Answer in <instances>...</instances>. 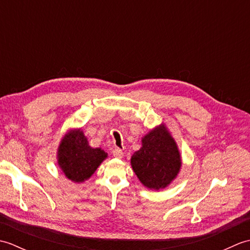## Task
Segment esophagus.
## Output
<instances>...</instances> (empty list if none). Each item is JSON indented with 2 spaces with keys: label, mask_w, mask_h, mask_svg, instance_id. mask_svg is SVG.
Returning <instances> with one entry per match:
<instances>
[{
  "label": "esophagus",
  "mask_w": 250,
  "mask_h": 250,
  "mask_svg": "<svg viewBox=\"0 0 250 250\" xmlns=\"http://www.w3.org/2000/svg\"><path fill=\"white\" fill-rule=\"evenodd\" d=\"M113 155H114L115 158L121 159L122 157H124V152H122V150L120 149V148H115V149L113 150Z\"/></svg>",
  "instance_id": "1"
}]
</instances>
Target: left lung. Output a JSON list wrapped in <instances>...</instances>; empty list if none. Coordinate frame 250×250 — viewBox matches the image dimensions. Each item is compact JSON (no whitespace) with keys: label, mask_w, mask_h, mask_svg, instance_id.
Here are the masks:
<instances>
[{"label":"left lung","mask_w":250,"mask_h":250,"mask_svg":"<svg viewBox=\"0 0 250 250\" xmlns=\"http://www.w3.org/2000/svg\"><path fill=\"white\" fill-rule=\"evenodd\" d=\"M131 166L137 178L149 189H163L177 176L182 159L166 125L150 131L142 140V148L133 153Z\"/></svg>","instance_id":"1"}]
</instances>
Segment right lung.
Instances as JSON below:
<instances>
[{
  "mask_svg": "<svg viewBox=\"0 0 250 250\" xmlns=\"http://www.w3.org/2000/svg\"><path fill=\"white\" fill-rule=\"evenodd\" d=\"M107 153L101 148H92L88 144L83 131L76 130L67 133L58 150V163L72 182L82 183L95 172Z\"/></svg>",
  "mask_w": 250,
  "mask_h": 250,
  "instance_id": "add662e5",
  "label": "right lung"
}]
</instances>
